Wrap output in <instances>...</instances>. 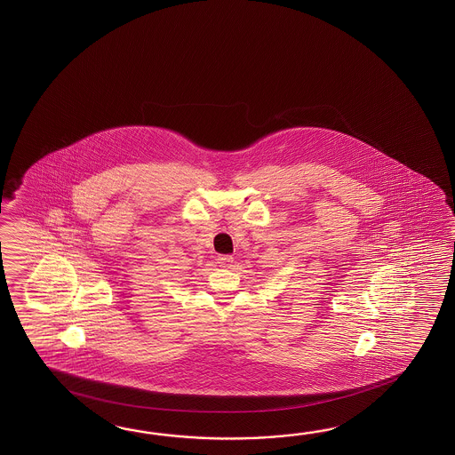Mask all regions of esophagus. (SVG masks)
<instances>
[{
    "label": "esophagus",
    "instance_id": "esophagus-1",
    "mask_svg": "<svg viewBox=\"0 0 455 455\" xmlns=\"http://www.w3.org/2000/svg\"><path fill=\"white\" fill-rule=\"evenodd\" d=\"M232 261H234L232 255H220V257H218L220 267H231Z\"/></svg>",
    "mask_w": 455,
    "mask_h": 455
}]
</instances>
